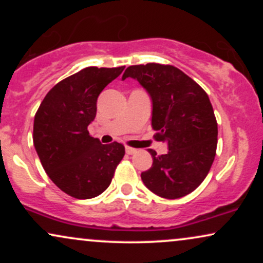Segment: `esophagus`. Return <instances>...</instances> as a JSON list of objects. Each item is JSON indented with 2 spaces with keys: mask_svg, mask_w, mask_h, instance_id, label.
<instances>
[{
  "mask_svg": "<svg viewBox=\"0 0 263 263\" xmlns=\"http://www.w3.org/2000/svg\"><path fill=\"white\" fill-rule=\"evenodd\" d=\"M126 153H127V155H135L136 152H137V149H135V148H131V147H126Z\"/></svg>",
  "mask_w": 263,
  "mask_h": 263,
  "instance_id": "1",
  "label": "esophagus"
}]
</instances>
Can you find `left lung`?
I'll return each instance as SVG.
<instances>
[{"instance_id": "obj_1", "label": "left lung", "mask_w": 263, "mask_h": 263, "mask_svg": "<svg viewBox=\"0 0 263 263\" xmlns=\"http://www.w3.org/2000/svg\"><path fill=\"white\" fill-rule=\"evenodd\" d=\"M127 78L137 80L149 95L156 140L168 144L167 155L148 149L153 163L141 174L142 182L158 197L182 198L200 185L215 158L218 123L209 98L172 65H132L122 80Z\"/></svg>"}]
</instances>
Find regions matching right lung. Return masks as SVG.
Returning <instances> with one entry per match:
<instances>
[{"instance_id": "1", "label": "right lung", "mask_w": 263, "mask_h": 263, "mask_svg": "<svg viewBox=\"0 0 263 263\" xmlns=\"http://www.w3.org/2000/svg\"><path fill=\"white\" fill-rule=\"evenodd\" d=\"M123 69L87 66L57 84L35 114L37 155L48 177L70 197L91 199L104 193L125 156L121 143L102 144L87 131L99 95Z\"/></svg>"}]
</instances>
